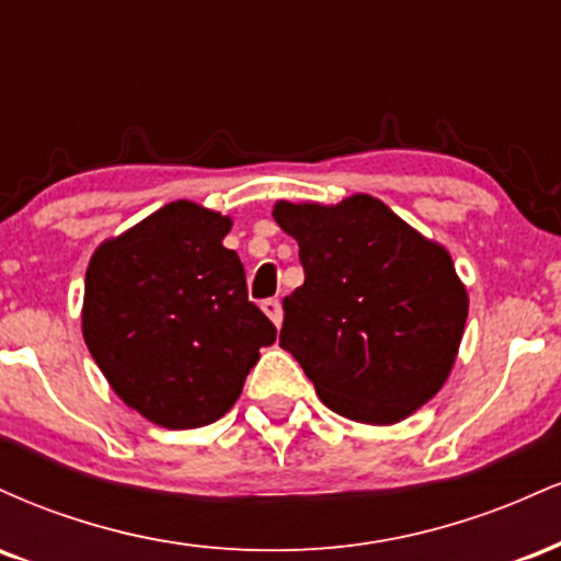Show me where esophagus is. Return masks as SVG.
<instances>
[{
	"label": "esophagus",
	"mask_w": 561,
	"mask_h": 561,
	"mask_svg": "<svg viewBox=\"0 0 561 561\" xmlns=\"http://www.w3.org/2000/svg\"><path fill=\"white\" fill-rule=\"evenodd\" d=\"M261 308H263V313H266V317L272 319L276 327L282 324V317H285V313H282V302H279V300H276V298L263 300V302H261Z\"/></svg>",
	"instance_id": "obj_1"
}]
</instances>
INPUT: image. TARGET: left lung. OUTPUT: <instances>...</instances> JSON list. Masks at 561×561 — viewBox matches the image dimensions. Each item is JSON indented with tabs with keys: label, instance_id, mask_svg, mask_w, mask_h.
Listing matches in <instances>:
<instances>
[{
	"label": "left lung",
	"instance_id": "1",
	"mask_svg": "<svg viewBox=\"0 0 561 561\" xmlns=\"http://www.w3.org/2000/svg\"><path fill=\"white\" fill-rule=\"evenodd\" d=\"M306 282L287 295L279 345L353 422L414 414L450 375L469 298L448 250L371 195L274 205Z\"/></svg>",
	"mask_w": 561,
	"mask_h": 561
}]
</instances>
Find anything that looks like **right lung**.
Instances as JSON below:
<instances>
[{"label": "right lung", "instance_id": "obj_1", "mask_svg": "<svg viewBox=\"0 0 561 561\" xmlns=\"http://www.w3.org/2000/svg\"><path fill=\"white\" fill-rule=\"evenodd\" d=\"M231 218L163 205L94 250L81 330L115 396L165 430L221 420L276 340L248 300L240 255L224 248Z\"/></svg>", "mask_w": 561, "mask_h": 561}]
</instances>
